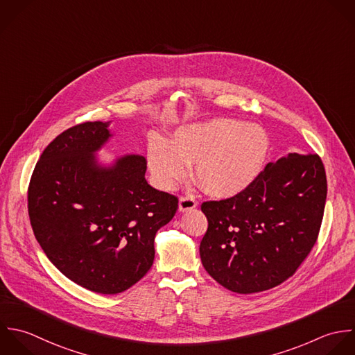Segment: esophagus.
<instances>
[{"label": "esophagus", "mask_w": 355, "mask_h": 355, "mask_svg": "<svg viewBox=\"0 0 355 355\" xmlns=\"http://www.w3.org/2000/svg\"><path fill=\"white\" fill-rule=\"evenodd\" d=\"M198 206V202L195 200L193 196H181L180 203H178V210L180 211H188L192 210Z\"/></svg>", "instance_id": "esophagus-1"}]
</instances>
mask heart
<instances>
[{
	"label": "heart",
	"mask_w": 355,
	"mask_h": 355,
	"mask_svg": "<svg viewBox=\"0 0 355 355\" xmlns=\"http://www.w3.org/2000/svg\"><path fill=\"white\" fill-rule=\"evenodd\" d=\"M270 149L267 132L256 124L214 119L178 128L171 141L148 139L146 157L156 184L171 189L195 163V177L211 196L239 195L260 174Z\"/></svg>",
	"instance_id": "heart-1"
}]
</instances>
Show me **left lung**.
I'll list each match as a JSON object with an SVG mask.
<instances>
[{
	"instance_id": "obj_1",
	"label": "left lung",
	"mask_w": 355,
	"mask_h": 355,
	"mask_svg": "<svg viewBox=\"0 0 355 355\" xmlns=\"http://www.w3.org/2000/svg\"><path fill=\"white\" fill-rule=\"evenodd\" d=\"M327 192L321 157L289 153L268 163L239 195L203 202L209 221L199 248L203 267L241 295L281 285L318 239Z\"/></svg>"
}]
</instances>
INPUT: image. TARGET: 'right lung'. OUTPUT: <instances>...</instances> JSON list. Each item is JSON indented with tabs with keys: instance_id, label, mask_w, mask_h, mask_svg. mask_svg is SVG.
<instances>
[{
	"instance_id": "right-lung-1",
	"label": "right lung",
	"mask_w": 355,
	"mask_h": 355,
	"mask_svg": "<svg viewBox=\"0 0 355 355\" xmlns=\"http://www.w3.org/2000/svg\"><path fill=\"white\" fill-rule=\"evenodd\" d=\"M109 137L102 121L67 128L41 153L27 189L30 224L46 257L70 281L102 295L145 277L155 235L178 209L177 196L146 182L144 156L96 164L94 152Z\"/></svg>"
}]
</instances>
